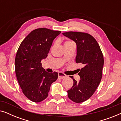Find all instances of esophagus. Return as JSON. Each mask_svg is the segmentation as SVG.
Here are the masks:
<instances>
[{
  "mask_svg": "<svg viewBox=\"0 0 121 121\" xmlns=\"http://www.w3.org/2000/svg\"><path fill=\"white\" fill-rule=\"evenodd\" d=\"M66 77H67V75L64 73H63L62 72H59L58 73V79H62L65 78Z\"/></svg>",
  "mask_w": 121,
  "mask_h": 121,
  "instance_id": "34e87169",
  "label": "esophagus"
}]
</instances>
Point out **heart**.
<instances>
[{"label": "heart", "mask_w": 121, "mask_h": 121, "mask_svg": "<svg viewBox=\"0 0 121 121\" xmlns=\"http://www.w3.org/2000/svg\"><path fill=\"white\" fill-rule=\"evenodd\" d=\"M72 43V42H71V41H67V42H65V43L64 44H66V43Z\"/></svg>", "instance_id": "heart-1"}]
</instances>
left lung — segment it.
Instances as JSON below:
<instances>
[{
    "mask_svg": "<svg viewBox=\"0 0 121 121\" xmlns=\"http://www.w3.org/2000/svg\"><path fill=\"white\" fill-rule=\"evenodd\" d=\"M63 35L76 43V62L84 65L83 68L79 69L78 75L80 80L79 82L70 76L74 83L67 91L71 100L80 103L90 98L100 83L104 63L103 54L95 38L87 33L69 31Z\"/></svg>",
    "mask_w": 121,
    "mask_h": 121,
    "instance_id": "obj_1",
    "label": "left lung"
}]
</instances>
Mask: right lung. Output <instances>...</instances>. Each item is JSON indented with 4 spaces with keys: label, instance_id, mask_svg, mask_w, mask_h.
Wrapping results in <instances>:
<instances>
[{
    "label": "right lung",
    "instance_id": "right-lung-1",
    "mask_svg": "<svg viewBox=\"0 0 121 121\" xmlns=\"http://www.w3.org/2000/svg\"><path fill=\"white\" fill-rule=\"evenodd\" d=\"M60 32L46 28L35 29L17 49L15 60L16 78L23 93L33 102L47 98L51 85L58 77L57 72H46L41 62L47 57L53 41Z\"/></svg>",
    "mask_w": 121,
    "mask_h": 121
}]
</instances>
